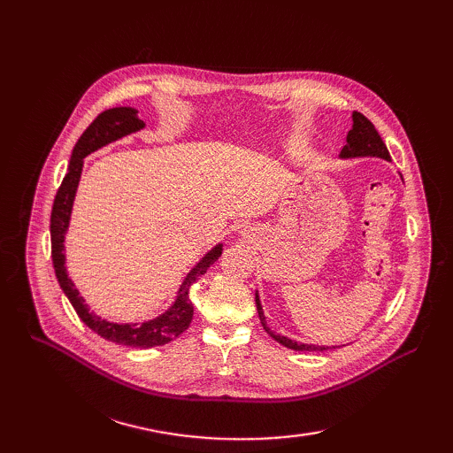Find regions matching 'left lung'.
Listing matches in <instances>:
<instances>
[{
  "label": "left lung",
  "instance_id": "1",
  "mask_svg": "<svg viewBox=\"0 0 453 453\" xmlns=\"http://www.w3.org/2000/svg\"><path fill=\"white\" fill-rule=\"evenodd\" d=\"M340 157L344 158H351V157H380V158H386L391 160L389 157V150L383 143V140L380 138V134L376 130V127L370 122L363 113L359 111H353V128L348 132V143L342 149ZM255 303H257V311H258V319L263 323L265 331L276 340L280 342L281 346L295 349V351H325V349H333V348H325V346H310V344H298L295 340H289L287 336L276 334L272 333L270 328L266 326V318L263 313V306H260V300L258 295L255 296Z\"/></svg>",
  "mask_w": 453,
  "mask_h": 453
}]
</instances>
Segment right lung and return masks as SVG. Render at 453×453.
<instances>
[{
	"mask_svg": "<svg viewBox=\"0 0 453 453\" xmlns=\"http://www.w3.org/2000/svg\"><path fill=\"white\" fill-rule=\"evenodd\" d=\"M138 111L132 107H113V109H105L104 113L96 117L90 127L83 132V135L77 140L70 166H67V173L64 175L62 185L58 188L57 196H54L52 203V213H50V253H52V265L54 272H57V280L62 287V291L65 296L70 298L72 306L75 308L77 315L83 323L92 328L96 334H100L102 338L115 342V344H122L128 348H155V346H164L168 344L170 340L180 336L183 331H187L190 321H193V303L188 298L190 285L198 281L205 270H208L215 260L221 257L223 245H217L208 255H205L200 263L188 272V276L185 278L180 296H177L175 304L166 311L162 313L160 318L153 321H145L142 325L134 323V325H117V323H109L98 315H94L88 311L87 304L83 303V298L79 296V291L75 289V285L72 280L67 278V272L64 266V236L67 225H70V215H72V205L75 198V190L79 185V177L81 170H83V158L90 155L92 150L100 149L107 143H111L122 135H127L130 132H135L143 128V120L138 119L135 115Z\"/></svg>",
	"mask_w": 453,
	"mask_h": 453,
	"instance_id": "right-lung-1",
	"label": "right lung"
}]
</instances>
